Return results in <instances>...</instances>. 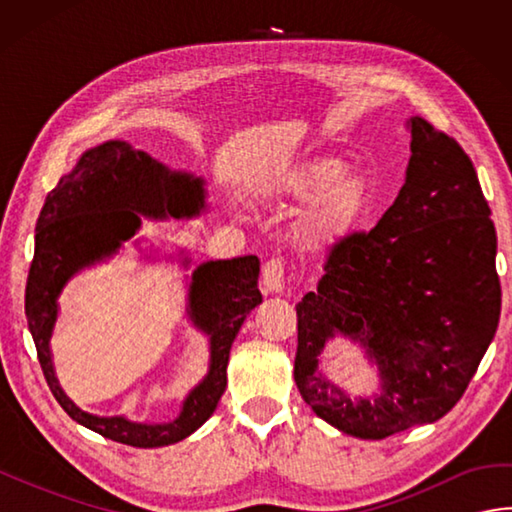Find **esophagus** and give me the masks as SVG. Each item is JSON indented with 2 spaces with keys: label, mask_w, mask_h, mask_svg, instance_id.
<instances>
[{
  "label": "esophagus",
  "mask_w": 512,
  "mask_h": 512,
  "mask_svg": "<svg viewBox=\"0 0 512 512\" xmlns=\"http://www.w3.org/2000/svg\"><path fill=\"white\" fill-rule=\"evenodd\" d=\"M284 275H286V266L281 257H270L264 264L262 270V286L264 292H281L284 290Z\"/></svg>",
  "instance_id": "obj_1"
}]
</instances>
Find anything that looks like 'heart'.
<instances>
[{"label":"heart","instance_id":"b5f03b06","mask_svg":"<svg viewBox=\"0 0 512 512\" xmlns=\"http://www.w3.org/2000/svg\"><path fill=\"white\" fill-rule=\"evenodd\" d=\"M266 191L277 202L310 200L299 220V235L310 248L345 235L372 200V184L365 173L343 169L341 160L332 156H310L279 167Z\"/></svg>","mask_w":512,"mask_h":512}]
</instances>
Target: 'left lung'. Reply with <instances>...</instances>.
Returning <instances> with one entry per match:
<instances>
[{"label":"left lung","instance_id":"obj_1","mask_svg":"<svg viewBox=\"0 0 512 512\" xmlns=\"http://www.w3.org/2000/svg\"><path fill=\"white\" fill-rule=\"evenodd\" d=\"M497 233L471 158L455 138L411 118V158L398 198L372 231L334 242L317 292L297 306L295 383L319 418L383 440L449 413L491 345L502 286ZM341 331L368 345L386 385L352 403L316 372Z\"/></svg>","mask_w":512,"mask_h":512}]
</instances>
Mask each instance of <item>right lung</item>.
<instances>
[{"mask_svg":"<svg viewBox=\"0 0 512 512\" xmlns=\"http://www.w3.org/2000/svg\"><path fill=\"white\" fill-rule=\"evenodd\" d=\"M204 206L202 180L169 173L145 151L110 140L85 151L43 202L35 228V257L26 281V319L46 383L65 413L103 438L154 449L178 442L215 411L226 389V365L246 314L262 303L255 255L202 264L193 273L189 312L211 334V372L191 391L180 416L169 424H134L125 418H96L65 398L52 372L48 339L57 317V297L76 270L112 253L140 226V217H191Z\"/></svg>","mask_w":512,"mask_h":512,"instance_id":"add662e5","label":"right lung"}]
</instances>
